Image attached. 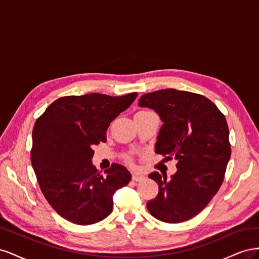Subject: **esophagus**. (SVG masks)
<instances>
[{"instance_id": "34e87169", "label": "esophagus", "mask_w": 259, "mask_h": 259, "mask_svg": "<svg viewBox=\"0 0 259 259\" xmlns=\"http://www.w3.org/2000/svg\"><path fill=\"white\" fill-rule=\"evenodd\" d=\"M132 179L134 180V182H142V180L145 179V177L143 175H138V174H133L132 175Z\"/></svg>"}]
</instances>
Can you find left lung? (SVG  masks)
<instances>
[{"mask_svg":"<svg viewBox=\"0 0 259 259\" xmlns=\"http://www.w3.org/2000/svg\"><path fill=\"white\" fill-rule=\"evenodd\" d=\"M138 105L152 109L163 122L155 153L177 161L170 179L158 171L149 175L159 193L147 208L161 222H186L208 204L223 184L231 155L226 117L206 97L174 89L145 94Z\"/></svg>","mask_w":259,"mask_h":259,"instance_id":"1","label":"left lung"}]
</instances>
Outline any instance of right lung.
I'll return each mask as SVG.
<instances>
[{"label":"right lung","instance_id":"right-lung-1","mask_svg":"<svg viewBox=\"0 0 259 259\" xmlns=\"http://www.w3.org/2000/svg\"><path fill=\"white\" fill-rule=\"evenodd\" d=\"M138 94L112 97L92 93L55 100L32 131L31 164L45 199L76 225H93L112 211L113 194L132 178L120 164L103 176L93 165V147L106 142L110 123Z\"/></svg>","mask_w":259,"mask_h":259}]
</instances>
